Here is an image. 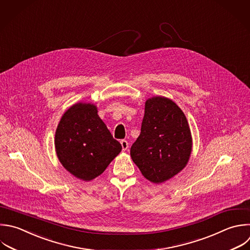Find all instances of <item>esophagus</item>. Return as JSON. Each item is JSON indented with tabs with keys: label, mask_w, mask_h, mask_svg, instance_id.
Returning a JSON list of instances; mask_svg holds the SVG:
<instances>
[{
	"label": "esophagus",
	"mask_w": 250,
	"mask_h": 250,
	"mask_svg": "<svg viewBox=\"0 0 250 250\" xmlns=\"http://www.w3.org/2000/svg\"><path fill=\"white\" fill-rule=\"evenodd\" d=\"M120 143H121V146H122V150H123V151L127 150V149H128V147H129V144H128V142H127V141H125V140H122Z\"/></svg>",
	"instance_id": "34e87169"
}]
</instances>
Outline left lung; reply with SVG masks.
<instances>
[{
    "mask_svg": "<svg viewBox=\"0 0 250 250\" xmlns=\"http://www.w3.org/2000/svg\"><path fill=\"white\" fill-rule=\"evenodd\" d=\"M191 148V133L182 109L165 97L147 99L141 134L130 150L143 176L154 184L173 178L187 166Z\"/></svg>",
    "mask_w": 250,
    "mask_h": 250,
    "instance_id": "1",
    "label": "left lung"
}]
</instances>
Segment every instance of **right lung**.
Instances as JSON below:
<instances>
[{"label": "right lung", "instance_id": "1", "mask_svg": "<svg viewBox=\"0 0 250 250\" xmlns=\"http://www.w3.org/2000/svg\"><path fill=\"white\" fill-rule=\"evenodd\" d=\"M55 147L62 165L86 182L104 173L122 149L100 118L97 105L89 103H77L63 113L56 131Z\"/></svg>", "mask_w": 250, "mask_h": 250}]
</instances>
